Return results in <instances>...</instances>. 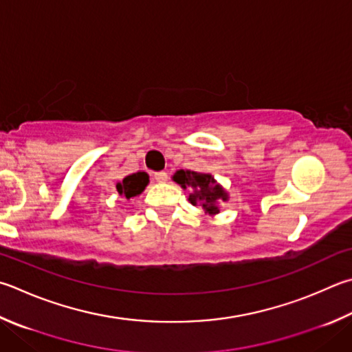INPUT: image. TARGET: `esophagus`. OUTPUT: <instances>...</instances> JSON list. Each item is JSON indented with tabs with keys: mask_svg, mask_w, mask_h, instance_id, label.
<instances>
[{
	"mask_svg": "<svg viewBox=\"0 0 352 352\" xmlns=\"http://www.w3.org/2000/svg\"><path fill=\"white\" fill-rule=\"evenodd\" d=\"M154 178H155V182H158V183H164L166 180H168V172H166V170L155 172Z\"/></svg>",
	"mask_w": 352,
	"mask_h": 352,
	"instance_id": "1",
	"label": "esophagus"
}]
</instances>
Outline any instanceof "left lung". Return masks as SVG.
Returning <instances> with one entry per match:
<instances>
[{"label":"left lung","mask_w":352,"mask_h":352,"mask_svg":"<svg viewBox=\"0 0 352 352\" xmlns=\"http://www.w3.org/2000/svg\"><path fill=\"white\" fill-rule=\"evenodd\" d=\"M174 182L182 184V188L186 189L190 186L194 189V194L189 195V201L192 204L201 203L204 210L209 214H217V200H226V192L219 184H215L214 178L209 174H200L194 170H177L174 175Z\"/></svg>","instance_id":"left-lung-1"}]
</instances>
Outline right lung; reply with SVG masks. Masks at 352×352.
<instances>
[{"mask_svg":"<svg viewBox=\"0 0 352 352\" xmlns=\"http://www.w3.org/2000/svg\"><path fill=\"white\" fill-rule=\"evenodd\" d=\"M148 174H146V172H137V174L127 175L126 178H123V182L117 184V190L120 195H124L127 200H129V198L142 194L144 188L148 186Z\"/></svg>","mask_w":352,"mask_h":352,"instance_id":"obj_1","label":"right lung"}]
</instances>
